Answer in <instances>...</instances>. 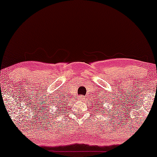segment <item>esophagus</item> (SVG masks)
Segmentation results:
<instances>
[{"label":"esophagus","instance_id":"obj_1","mask_svg":"<svg viewBox=\"0 0 157 157\" xmlns=\"http://www.w3.org/2000/svg\"><path fill=\"white\" fill-rule=\"evenodd\" d=\"M83 97H84V96H82V97H81H81H80V100L83 101Z\"/></svg>","mask_w":157,"mask_h":157}]
</instances>
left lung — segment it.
Wrapping results in <instances>:
<instances>
[{"label": "left lung", "instance_id": "8db88e82", "mask_svg": "<svg viewBox=\"0 0 157 157\" xmlns=\"http://www.w3.org/2000/svg\"><path fill=\"white\" fill-rule=\"evenodd\" d=\"M101 98H104L103 97H101ZM111 104H112V103H111ZM94 106H96V109H99L100 110H101V106H100V104H99V103H98V102L96 103V104L94 105Z\"/></svg>", "mask_w": 157, "mask_h": 157}]
</instances>
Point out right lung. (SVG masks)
Masks as SVG:
<instances>
[{
    "mask_svg": "<svg viewBox=\"0 0 157 157\" xmlns=\"http://www.w3.org/2000/svg\"><path fill=\"white\" fill-rule=\"evenodd\" d=\"M55 98L54 99L56 100L54 102H51V104H53V106H54V108H55V112L56 111V113H59V111L61 113L62 112H64V111H65V109L66 107V105L67 104V100H66V98H64L63 96H59V98H58V96H55L54 97Z\"/></svg>",
    "mask_w": 157,
    "mask_h": 157,
    "instance_id": "1",
    "label": "right lung"
}]
</instances>
